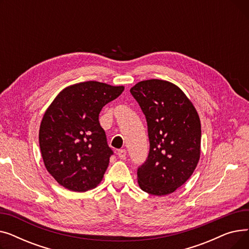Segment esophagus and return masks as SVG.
<instances>
[{
	"label": "esophagus",
	"instance_id": "esophagus-1",
	"mask_svg": "<svg viewBox=\"0 0 249 249\" xmlns=\"http://www.w3.org/2000/svg\"><path fill=\"white\" fill-rule=\"evenodd\" d=\"M126 154H127V151L125 149H119V150H118V156H119L121 160H124L126 158Z\"/></svg>",
	"mask_w": 249,
	"mask_h": 249
}]
</instances>
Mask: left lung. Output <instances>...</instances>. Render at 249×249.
I'll list each match as a JSON object with an SVG mask.
<instances>
[{
  "instance_id": "left-lung-1",
  "label": "left lung",
  "mask_w": 249,
  "mask_h": 249,
  "mask_svg": "<svg viewBox=\"0 0 249 249\" xmlns=\"http://www.w3.org/2000/svg\"><path fill=\"white\" fill-rule=\"evenodd\" d=\"M130 93L145 115L149 138L147 160L137 169L139 187L154 196L172 194L199 162V115L184 91L166 81H142Z\"/></svg>"
}]
</instances>
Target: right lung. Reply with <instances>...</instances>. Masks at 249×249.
<instances>
[{
    "instance_id": "obj_1",
    "label": "right lung",
    "mask_w": 249,
    "mask_h": 249,
    "mask_svg": "<svg viewBox=\"0 0 249 249\" xmlns=\"http://www.w3.org/2000/svg\"><path fill=\"white\" fill-rule=\"evenodd\" d=\"M123 90L94 81L75 84L63 89L44 113L39 146L47 172L60 186L86 192L103 179L113 150L99 114Z\"/></svg>"
}]
</instances>
